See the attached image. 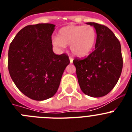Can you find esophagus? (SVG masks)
<instances>
[{
	"label": "esophagus",
	"instance_id": "esophagus-1",
	"mask_svg": "<svg viewBox=\"0 0 132 132\" xmlns=\"http://www.w3.org/2000/svg\"><path fill=\"white\" fill-rule=\"evenodd\" d=\"M69 61H70V63H73V59L71 57H69Z\"/></svg>",
	"mask_w": 132,
	"mask_h": 132
}]
</instances>
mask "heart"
<instances>
[{"label":"heart","mask_w":132,"mask_h":132,"mask_svg":"<svg viewBox=\"0 0 132 132\" xmlns=\"http://www.w3.org/2000/svg\"><path fill=\"white\" fill-rule=\"evenodd\" d=\"M96 40V31L91 26L69 25L59 30L58 37L52 38V44L61 49L70 45L71 52L74 55L85 57L92 52Z\"/></svg>","instance_id":"heart-1"}]
</instances>
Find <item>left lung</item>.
Returning <instances> with one entry per match:
<instances>
[{"instance_id": "left-lung-1", "label": "left lung", "mask_w": 132, "mask_h": 132, "mask_svg": "<svg viewBox=\"0 0 132 132\" xmlns=\"http://www.w3.org/2000/svg\"><path fill=\"white\" fill-rule=\"evenodd\" d=\"M96 30L95 50L84 59H75L73 64L80 88L85 94L105 96L117 83L123 67L120 43L105 26L87 22Z\"/></svg>"}]
</instances>
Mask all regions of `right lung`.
I'll list each match as a JSON object with an SVG mask.
<instances>
[{"mask_svg": "<svg viewBox=\"0 0 132 132\" xmlns=\"http://www.w3.org/2000/svg\"><path fill=\"white\" fill-rule=\"evenodd\" d=\"M55 26L52 24L27 26L16 34L9 47L10 77L24 95L35 101L55 95L70 63L66 54L59 55L53 52Z\"/></svg>", "mask_w": 132, "mask_h": 132, "instance_id": "right-lung-1", "label": "right lung"}]
</instances>
